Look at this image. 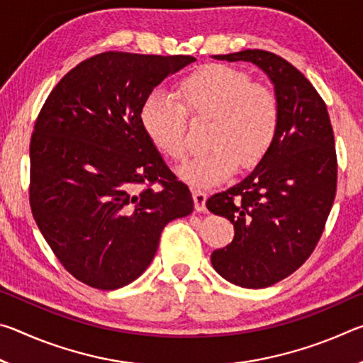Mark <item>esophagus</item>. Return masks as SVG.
I'll return each mask as SVG.
<instances>
[{
	"label": "esophagus",
	"mask_w": 363,
	"mask_h": 363,
	"mask_svg": "<svg viewBox=\"0 0 363 363\" xmlns=\"http://www.w3.org/2000/svg\"><path fill=\"white\" fill-rule=\"evenodd\" d=\"M192 195H194L195 210L196 211H206V192H205V190L194 189Z\"/></svg>",
	"instance_id": "34e87169"
}]
</instances>
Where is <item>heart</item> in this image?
<instances>
[{"instance_id": "1", "label": "heart", "mask_w": 363, "mask_h": 363, "mask_svg": "<svg viewBox=\"0 0 363 363\" xmlns=\"http://www.w3.org/2000/svg\"><path fill=\"white\" fill-rule=\"evenodd\" d=\"M177 99L155 89L139 110L140 126L152 145L173 162L187 155L186 113L210 120L205 143L210 147L187 162L179 176L192 186H214L238 167L250 168L267 155L277 139L281 108L266 84L251 83L243 70L210 64L190 73L177 86Z\"/></svg>"}]
</instances>
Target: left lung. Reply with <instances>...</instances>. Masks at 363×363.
<instances>
[{"label": "left lung", "instance_id": "left-lung-1", "mask_svg": "<svg viewBox=\"0 0 363 363\" xmlns=\"http://www.w3.org/2000/svg\"><path fill=\"white\" fill-rule=\"evenodd\" d=\"M213 57L257 65L280 102L267 155L242 182L206 200L235 229L232 243L213 251V267L230 284L266 288L303 266L320 240L336 195L333 128L314 86L284 57L262 49Z\"/></svg>", "mask_w": 363, "mask_h": 363}]
</instances>
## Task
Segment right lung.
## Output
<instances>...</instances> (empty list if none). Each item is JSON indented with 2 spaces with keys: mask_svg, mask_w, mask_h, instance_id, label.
<instances>
[{
  "mask_svg": "<svg viewBox=\"0 0 363 363\" xmlns=\"http://www.w3.org/2000/svg\"><path fill=\"white\" fill-rule=\"evenodd\" d=\"M194 60L97 54L60 79L36 118L30 206L60 264L86 285L131 284L149 267L164 225L194 211L189 187L139 121L145 96Z\"/></svg>",
  "mask_w": 363,
  "mask_h": 363,
  "instance_id": "obj_1",
  "label": "right lung"
}]
</instances>
